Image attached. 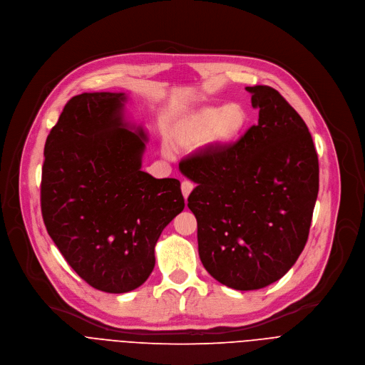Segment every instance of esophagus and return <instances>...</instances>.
<instances>
[{"label": "esophagus", "mask_w": 365, "mask_h": 365, "mask_svg": "<svg viewBox=\"0 0 365 365\" xmlns=\"http://www.w3.org/2000/svg\"><path fill=\"white\" fill-rule=\"evenodd\" d=\"M182 193H183V197H185V200L189 197V193L192 192V189H193V183L192 182H189V180H183L182 182Z\"/></svg>", "instance_id": "esophagus-1"}]
</instances>
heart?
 <instances>
[{
  "label": "heart",
  "mask_w": 365,
  "mask_h": 365,
  "mask_svg": "<svg viewBox=\"0 0 365 365\" xmlns=\"http://www.w3.org/2000/svg\"><path fill=\"white\" fill-rule=\"evenodd\" d=\"M248 113L240 104L204 107L189 114L176 130V142L182 147H197L210 142L215 148L235 143L248 126Z\"/></svg>",
  "instance_id": "b5f03b06"
}]
</instances>
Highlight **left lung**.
<instances>
[{
    "instance_id": "obj_1",
    "label": "left lung",
    "mask_w": 365,
    "mask_h": 365,
    "mask_svg": "<svg viewBox=\"0 0 365 365\" xmlns=\"http://www.w3.org/2000/svg\"><path fill=\"white\" fill-rule=\"evenodd\" d=\"M258 125L225 150L179 164L205 270L236 290L282 279L301 255L319 193V157L302 117L265 85L248 86Z\"/></svg>"
}]
</instances>
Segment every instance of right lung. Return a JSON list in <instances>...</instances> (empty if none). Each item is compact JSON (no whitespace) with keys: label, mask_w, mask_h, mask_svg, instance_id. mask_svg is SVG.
I'll list each match as a JSON object with an SVG mask.
<instances>
[{"label":"right lung","mask_w":365,"mask_h":365,"mask_svg":"<svg viewBox=\"0 0 365 365\" xmlns=\"http://www.w3.org/2000/svg\"><path fill=\"white\" fill-rule=\"evenodd\" d=\"M125 93L73 96L46 138L41 211L48 235L88 284L139 287L154 270L163 229L185 208L178 179L140 170L143 130L123 120Z\"/></svg>","instance_id":"add662e5"}]
</instances>
